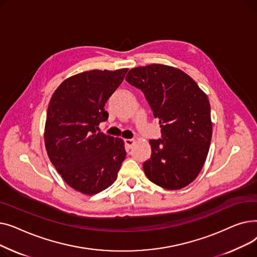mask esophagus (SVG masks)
<instances>
[{
    "label": "esophagus",
    "mask_w": 257,
    "mask_h": 257,
    "mask_svg": "<svg viewBox=\"0 0 257 257\" xmlns=\"http://www.w3.org/2000/svg\"><path fill=\"white\" fill-rule=\"evenodd\" d=\"M124 142H125L126 148H128V149H130V148L134 145V143H136V140H133V139H126Z\"/></svg>",
    "instance_id": "obj_1"
}]
</instances>
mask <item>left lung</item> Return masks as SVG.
<instances>
[{
    "label": "left lung",
    "instance_id": "8db88e82",
    "mask_svg": "<svg viewBox=\"0 0 257 257\" xmlns=\"http://www.w3.org/2000/svg\"><path fill=\"white\" fill-rule=\"evenodd\" d=\"M126 81L144 92L161 128V139L149 142L152 153L143 166L146 176L166 190L187 186L203 168L210 146L206 93L183 71L159 63L134 67Z\"/></svg>",
    "mask_w": 257,
    "mask_h": 257
}]
</instances>
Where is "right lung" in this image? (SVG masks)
<instances>
[{"mask_svg": "<svg viewBox=\"0 0 257 257\" xmlns=\"http://www.w3.org/2000/svg\"><path fill=\"white\" fill-rule=\"evenodd\" d=\"M128 69L91 70L65 79L50 100L45 145L53 166L75 191L94 195L110 186L126 157L121 139L99 132L105 104Z\"/></svg>", "mask_w": 257, "mask_h": 257, "instance_id": "add662e5", "label": "right lung"}]
</instances>
